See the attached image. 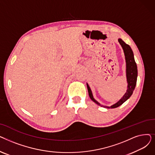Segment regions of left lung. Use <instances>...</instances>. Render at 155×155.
<instances>
[{
	"label": "left lung",
	"mask_w": 155,
	"mask_h": 155,
	"mask_svg": "<svg viewBox=\"0 0 155 155\" xmlns=\"http://www.w3.org/2000/svg\"><path fill=\"white\" fill-rule=\"evenodd\" d=\"M118 41L123 49V51L125 55L126 63V78H127V89L125 94L117 103L111 105L110 107L104 106V105H101L96 100H95V99L93 97L91 89L90 87L88 86V84H87L88 95L91 100L97 105H100V106L105 108H107V109L116 108L120 106V105L123 104L124 102H126L133 94L136 85V82H137V65L134 60V54L131 50V48L129 46V45L124 43L121 39L120 38L118 39Z\"/></svg>",
	"instance_id": "1"
}]
</instances>
